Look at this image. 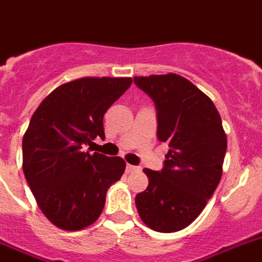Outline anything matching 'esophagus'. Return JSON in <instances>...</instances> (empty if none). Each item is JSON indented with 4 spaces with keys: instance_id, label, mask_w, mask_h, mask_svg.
<instances>
[{
    "instance_id": "34e87169",
    "label": "esophagus",
    "mask_w": 262,
    "mask_h": 262,
    "mask_svg": "<svg viewBox=\"0 0 262 262\" xmlns=\"http://www.w3.org/2000/svg\"><path fill=\"white\" fill-rule=\"evenodd\" d=\"M126 171H127V172H134V171H139V167H138V166H133V165H127V166H126Z\"/></svg>"
}]
</instances>
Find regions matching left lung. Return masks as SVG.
<instances>
[{
  "mask_svg": "<svg viewBox=\"0 0 262 262\" xmlns=\"http://www.w3.org/2000/svg\"><path fill=\"white\" fill-rule=\"evenodd\" d=\"M157 110L161 142L168 144L163 168H144L148 186L135 196L142 221L152 230H182L206 206L221 181L226 135L213 101L185 77L168 73L134 77Z\"/></svg>",
  "mask_w": 262,
  "mask_h": 262,
  "instance_id": "obj_1",
  "label": "left lung"
}]
</instances>
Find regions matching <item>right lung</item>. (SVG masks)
I'll return each mask as SVG.
<instances>
[{"label":"right lung","mask_w":262,"mask_h":262,"mask_svg":"<svg viewBox=\"0 0 262 262\" xmlns=\"http://www.w3.org/2000/svg\"><path fill=\"white\" fill-rule=\"evenodd\" d=\"M129 77H83L56 88L34 111L23 138V168L52 224L80 230L96 221L110 185L126 162L84 147L104 139L103 116L129 88Z\"/></svg>","instance_id":"add662e5"}]
</instances>
